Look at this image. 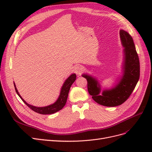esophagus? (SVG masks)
<instances>
[{"mask_svg":"<svg viewBox=\"0 0 152 152\" xmlns=\"http://www.w3.org/2000/svg\"><path fill=\"white\" fill-rule=\"evenodd\" d=\"M73 71L77 75H80L83 71V68L80 65H76L73 68Z\"/></svg>","mask_w":152,"mask_h":152,"instance_id":"obj_1","label":"esophagus"}]
</instances>
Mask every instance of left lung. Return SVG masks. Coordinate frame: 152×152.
<instances>
[{"instance_id": "left-lung-1", "label": "left lung", "mask_w": 152, "mask_h": 152, "mask_svg": "<svg viewBox=\"0 0 152 152\" xmlns=\"http://www.w3.org/2000/svg\"><path fill=\"white\" fill-rule=\"evenodd\" d=\"M120 38L124 48L122 75L115 85L111 89H104L100 94L102 87L98 80L86 73L82 75L87 81V90L92 98L105 107H116L125 102L140 79V60L132 37L126 31L121 30Z\"/></svg>"}]
</instances>
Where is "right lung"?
I'll return each mask as SVG.
<instances>
[{
  "label": "right lung",
  "instance_id": "add662e5",
  "mask_svg": "<svg viewBox=\"0 0 152 152\" xmlns=\"http://www.w3.org/2000/svg\"><path fill=\"white\" fill-rule=\"evenodd\" d=\"M75 80H76V74H75V73H73V74L69 76L67 78V79L65 81V82H64L63 85L61 87L60 94H59V96L58 99L56 100V102H54L52 104H50L44 107H35V106L27 103L22 98L19 93H18L15 83H14V86H15V88L17 94L20 96V98L22 99L23 102L28 106L30 108H31L32 110H34V112L39 113L40 114L47 115V114H53V113H56L58 112L59 110H61L64 107V106L65 105L66 103L68 93H69V91H70L71 86L72 85L73 82H75Z\"/></svg>",
  "mask_w": 152,
  "mask_h": 152
}]
</instances>
